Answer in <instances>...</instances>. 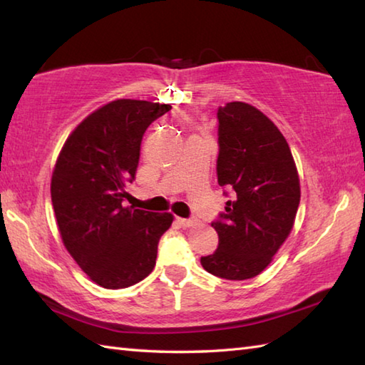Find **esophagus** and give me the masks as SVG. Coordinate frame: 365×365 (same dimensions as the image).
<instances>
[{"instance_id": "1", "label": "esophagus", "mask_w": 365, "mask_h": 365, "mask_svg": "<svg viewBox=\"0 0 365 365\" xmlns=\"http://www.w3.org/2000/svg\"><path fill=\"white\" fill-rule=\"evenodd\" d=\"M175 221L178 222V226H182V227L192 226V220H190V218H175Z\"/></svg>"}]
</instances>
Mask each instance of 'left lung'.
<instances>
[{"instance_id": "left-lung-1", "label": "left lung", "mask_w": 365, "mask_h": 365, "mask_svg": "<svg viewBox=\"0 0 365 365\" xmlns=\"http://www.w3.org/2000/svg\"><path fill=\"white\" fill-rule=\"evenodd\" d=\"M216 175L226 212L212 227L218 250L200 257L205 271L229 281L262 273L289 237L299 205V178L290 147L265 114L243 102L218 108Z\"/></svg>"}]
</instances>
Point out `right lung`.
Wrapping results in <instances>:
<instances>
[{
    "label": "right lung",
    "mask_w": 365,
    "mask_h": 365,
    "mask_svg": "<svg viewBox=\"0 0 365 365\" xmlns=\"http://www.w3.org/2000/svg\"><path fill=\"white\" fill-rule=\"evenodd\" d=\"M170 105L122 98L88 115L68 136L51 177L64 246L96 284L118 290L152 273L170 213L125 207L147 127Z\"/></svg>",
    "instance_id": "1"
}]
</instances>
